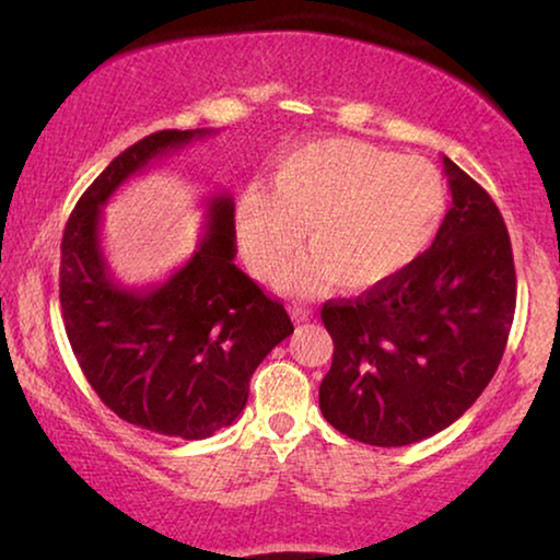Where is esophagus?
I'll return each instance as SVG.
<instances>
[{
	"label": "esophagus",
	"mask_w": 560,
	"mask_h": 560,
	"mask_svg": "<svg viewBox=\"0 0 560 560\" xmlns=\"http://www.w3.org/2000/svg\"><path fill=\"white\" fill-rule=\"evenodd\" d=\"M290 315H293L295 323H305V320L313 318V311L307 305L295 303V305H290Z\"/></svg>",
	"instance_id": "34e87169"
}]
</instances>
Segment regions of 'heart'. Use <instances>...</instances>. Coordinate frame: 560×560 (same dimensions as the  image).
Returning a JSON list of instances; mask_svg holds the SVG:
<instances>
[{
    "label": "heart",
    "mask_w": 560,
    "mask_h": 560,
    "mask_svg": "<svg viewBox=\"0 0 560 560\" xmlns=\"http://www.w3.org/2000/svg\"><path fill=\"white\" fill-rule=\"evenodd\" d=\"M450 189L429 161L351 139H323L285 153L270 197L247 191L237 207L240 247L257 278L293 260L303 230L311 260L288 278L298 293L336 282L371 290L394 280L432 245Z\"/></svg>",
    "instance_id": "b5f03b06"
}]
</instances>
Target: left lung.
Here are the masks:
<instances>
[{"label":"left lung","mask_w":560,"mask_h":560,"mask_svg":"<svg viewBox=\"0 0 560 560\" xmlns=\"http://www.w3.org/2000/svg\"><path fill=\"white\" fill-rule=\"evenodd\" d=\"M444 172L452 207L432 247L394 280L320 311L334 338L320 411L374 447L421 442L465 415L513 326L515 262L500 209L447 156Z\"/></svg>","instance_id":"obj_1"}]
</instances>
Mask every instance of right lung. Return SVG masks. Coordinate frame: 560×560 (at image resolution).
<instances>
[{"instance_id": "obj_1", "label": "right lung", "mask_w": 560, "mask_h": 560, "mask_svg": "<svg viewBox=\"0 0 560 560\" xmlns=\"http://www.w3.org/2000/svg\"><path fill=\"white\" fill-rule=\"evenodd\" d=\"M209 131H156L105 166L72 209L60 245L65 334L88 384L110 411L149 432L205 440L242 415L249 378L293 323L280 300L234 265V201H209L207 234L166 282H113L101 207L128 176Z\"/></svg>"}]
</instances>
